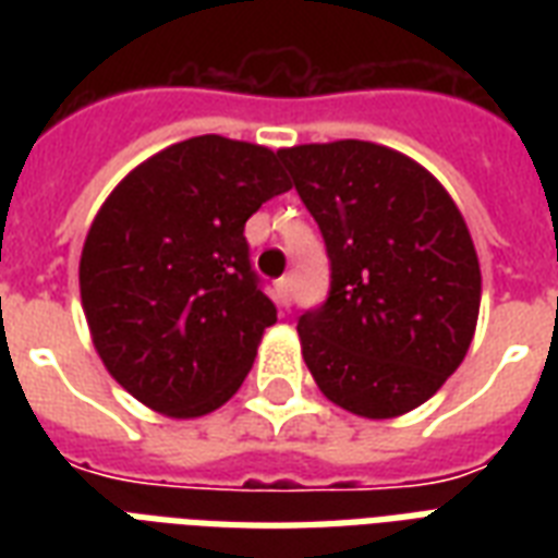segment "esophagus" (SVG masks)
I'll return each mask as SVG.
<instances>
[{
	"instance_id": "esophagus-1",
	"label": "esophagus",
	"mask_w": 558,
	"mask_h": 558,
	"mask_svg": "<svg viewBox=\"0 0 558 558\" xmlns=\"http://www.w3.org/2000/svg\"><path fill=\"white\" fill-rule=\"evenodd\" d=\"M275 295H278L280 306L292 304V278L275 280Z\"/></svg>"
}]
</instances>
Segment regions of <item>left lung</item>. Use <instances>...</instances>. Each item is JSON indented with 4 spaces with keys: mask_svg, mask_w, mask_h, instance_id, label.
Listing matches in <instances>:
<instances>
[{
    "mask_svg": "<svg viewBox=\"0 0 558 558\" xmlns=\"http://www.w3.org/2000/svg\"><path fill=\"white\" fill-rule=\"evenodd\" d=\"M322 228L330 298L298 318L322 393L367 420L423 405L458 371L475 336L481 263L449 191L381 144L278 150Z\"/></svg>",
    "mask_w": 558,
    "mask_h": 558,
    "instance_id": "left-lung-1",
    "label": "left lung"
}]
</instances>
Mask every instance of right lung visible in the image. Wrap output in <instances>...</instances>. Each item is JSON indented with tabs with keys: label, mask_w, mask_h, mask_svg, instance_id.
Listing matches in <instances>:
<instances>
[{
	"label": "right lung",
	"mask_w": 558,
	"mask_h": 558,
	"mask_svg": "<svg viewBox=\"0 0 558 558\" xmlns=\"http://www.w3.org/2000/svg\"><path fill=\"white\" fill-rule=\"evenodd\" d=\"M289 187L269 147L196 135L142 161L100 205L81 304L100 362L138 402L193 420L243 385L278 322L243 228Z\"/></svg>",
	"instance_id": "right-lung-1"
}]
</instances>
